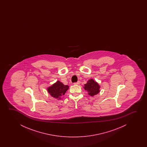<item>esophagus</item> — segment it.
I'll list each match as a JSON object with an SVG mask.
<instances>
[{"label": "esophagus", "instance_id": "esophagus-1", "mask_svg": "<svg viewBox=\"0 0 147 147\" xmlns=\"http://www.w3.org/2000/svg\"><path fill=\"white\" fill-rule=\"evenodd\" d=\"M80 81H78V82H77L74 83V84L75 85L80 84Z\"/></svg>", "mask_w": 147, "mask_h": 147}]
</instances>
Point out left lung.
Returning <instances> with one entry per match:
<instances>
[{
	"mask_svg": "<svg viewBox=\"0 0 147 147\" xmlns=\"http://www.w3.org/2000/svg\"><path fill=\"white\" fill-rule=\"evenodd\" d=\"M84 88L85 90L87 91L88 94L91 96L98 94L100 92V86L96 82H95L92 79L88 81L86 84L84 85Z\"/></svg>",
	"mask_w": 147,
	"mask_h": 147,
	"instance_id": "left-lung-1",
	"label": "left lung"
}]
</instances>
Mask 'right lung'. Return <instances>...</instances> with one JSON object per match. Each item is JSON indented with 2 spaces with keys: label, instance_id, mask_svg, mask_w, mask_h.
<instances>
[{
  "label": "right lung",
  "instance_id": "right-lung-1",
  "mask_svg": "<svg viewBox=\"0 0 147 147\" xmlns=\"http://www.w3.org/2000/svg\"><path fill=\"white\" fill-rule=\"evenodd\" d=\"M69 88V86L68 85H64L62 83L58 81L52 86L48 88L47 90L52 96L59 99L65 94Z\"/></svg>",
  "mask_w": 147,
  "mask_h": 147
}]
</instances>
